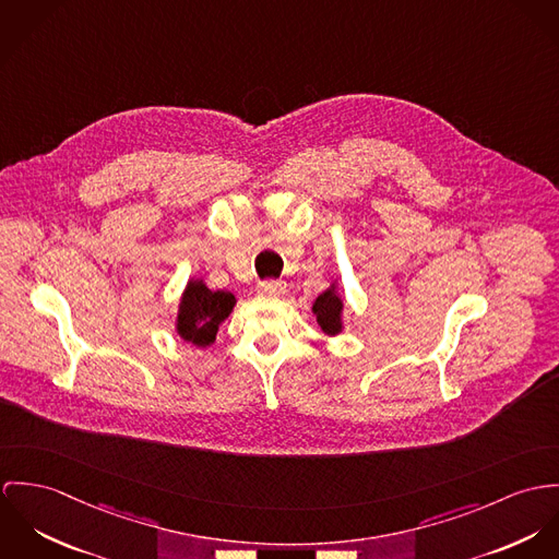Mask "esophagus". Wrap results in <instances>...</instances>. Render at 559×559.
Instances as JSON below:
<instances>
[{
  "instance_id": "esophagus-1",
  "label": "esophagus",
  "mask_w": 559,
  "mask_h": 559,
  "mask_svg": "<svg viewBox=\"0 0 559 559\" xmlns=\"http://www.w3.org/2000/svg\"><path fill=\"white\" fill-rule=\"evenodd\" d=\"M257 287L265 296H276V294L285 292V283H281V281H259Z\"/></svg>"
}]
</instances>
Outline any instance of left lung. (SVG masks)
I'll return each mask as SVG.
<instances>
[{
  "mask_svg": "<svg viewBox=\"0 0 559 559\" xmlns=\"http://www.w3.org/2000/svg\"><path fill=\"white\" fill-rule=\"evenodd\" d=\"M341 310H343V302L334 294V289L323 292L312 305V312L317 314V323L328 334H338L341 332Z\"/></svg>",
  "mask_w": 559,
  "mask_h": 559,
  "instance_id": "8db88e82",
  "label": "left lung"
}]
</instances>
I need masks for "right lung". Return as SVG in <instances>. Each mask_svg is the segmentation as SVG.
<instances>
[{
	"label": "right lung",
	"instance_id": "obj_1",
	"mask_svg": "<svg viewBox=\"0 0 559 559\" xmlns=\"http://www.w3.org/2000/svg\"><path fill=\"white\" fill-rule=\"evenodd\" d=\"M234 305L229 292H210L201 281H190L178 312V334L197 347L212 345L218 323L229 317Z\"/></svg>",
	"mask_w": 559,
	"mask_h": 559
}]
</instances>
